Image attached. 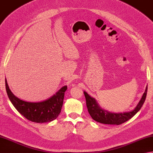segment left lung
<instances>
[{
	"mask_svg": "<svg viewBox=\"0 0 153 153\" xmlns=\"http://www.w3.org/2000/svg\"><path fill=\"white\" fill-rule=\"evenodd\" d=\"M146 93H147V86H146L141 100L139 102L137 107L135 108V110H133L131 111L126 112V113L115 114L110 113V112L102 110L99 106L97 102H96L94 98L90 97L86 92H84L88 113L90 115V116L92 117V119L101 123L117 125V126L128 121L137 113L140 110V109L141 108L143 104H144L146 99Z\"/></svg>",
	"mask_w": 153,
	"mask_h": 153,
	"instance_id": "left-lung-1",
	"label": "left lung"
}]
</instances>
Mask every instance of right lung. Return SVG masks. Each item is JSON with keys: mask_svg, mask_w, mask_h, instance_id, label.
<instances>
[{"mask_svg": "<svg viewBox=\"0 0 153 153\" xmlns=\"http://www.w3.org/2000/svg\"><path fill=\"white\" fill-rule=\"evenodd\" d=\"M6 90L9 99L20 114L32 122L45 123L55 120L61 113L63 106L65 92L67 86H65L47 100L40 102H28L21 100L12 94L9 89L7 79Z\"/></svg>", "mask_w": 153, "mask_h": 153, "instance_id": "add662e5", "label": "right lung"}]
</instances>
